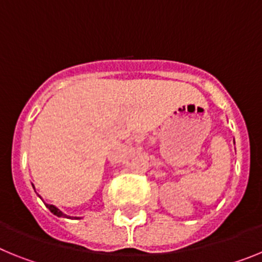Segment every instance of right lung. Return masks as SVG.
Returning <instances> with one entry per match:
<instances>
[{
  "label": "right lung",
  "instance_id": "1",
  "mask_svg": "<svg viewBox=\"0 0 262 262\" xmlns=\"http://www.w3.org/2000/svg\"><path fill=\"white\" fill-rule=\"evenodd\" d=\"M48 207V210H50L51 212H52V214H55L56 215V216H67L66 214H62L61 211H60L59 209H57V207H55V206H52V205H46Z\"/></svg>",
  "mask_w": 262,
  "mask_h": 262
}]
</instances>
